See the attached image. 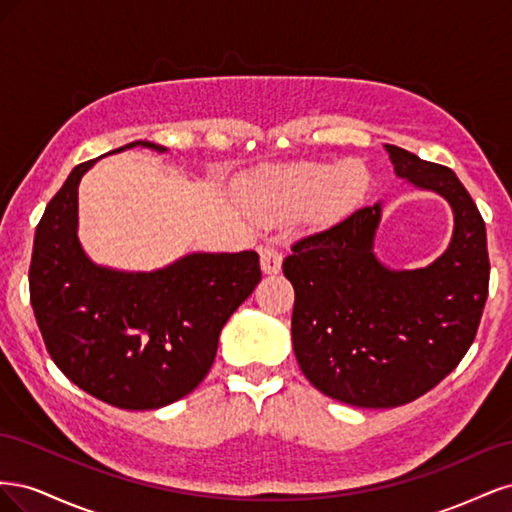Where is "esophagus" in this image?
I'll list each match as a JSON object with an SVG mask.
<instances>
[{
    "instance_id": "34e87169",
    "label": "esophagus",
    "mask_w": 512,
    "mask_h": 512,
    "mask_svg": "<svg viewBox=\"0 0 512 512\" xmlns=\"http://www.w3.org/2000/svg\"><path fill=\"white\" fill-rule=\"evenodd\" d=\"M260 269L265 275H277L282 271V254L275 247H262L260 250Z\"/></svg>"
}]
</instances>
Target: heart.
<instances>
[{
    "mask_svg": "<svg viewBox=\"0 0 512 512\" xmlns=\"http://www.w3.org/2000/svg\"><path fill=\"white\" fill-rule=\"evenodd\" d=\"M367 188L369 170L359 160L299 164L252 179L245 203L265 222H286L305 213L312 226L329 228L356 211Z\"/></svg>",
    "mask_w": 512,
    "mask_h": 512,
    "instance_id": "heart-1",
    "label": "heart"
}]
</instances>
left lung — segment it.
<instances>
[{
    "label": "left lung",
    "mask_w": 512,
    "mask_h": 512,
    "mask_svg": "<svg viewBox=\"0 0 512 512\" xmlns=\"http://www.w3.org/2000/svg\"><path fill=\"white\" fill-rule=\"evenodd\" d=\"M395 175L453 211L446 250L418 269L376 254L382 200L292 245V348L320 393L356 408H397L425 395L472 346L489 288L485 222L451 168L384 145Z\"/></svg>",
    "instance_id": "obj_1"
}]
</instances>
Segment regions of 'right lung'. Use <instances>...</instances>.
Listing matches in <instances>:
<instances>
[{"label": "right lung", "mask_w": 512, "mask_h": 512, "mask_svg": "<svg viewBox=\"0 0 512 512\" xmlns=\"http://www.w3.org/2000/svg\"><path fill=\"white\" fill-rule=\"evenodd\" d=\"M166 147L134 141L111 153ZM100 158L72 168L46 205L29 265V297L55 365L79 389L123 410H158L192 393L220 333L260 282L256 252H194L153 271L98 265L79 239V183Z\"/></svg>", "instance_id": "right-lung-1"}]
</instances>
